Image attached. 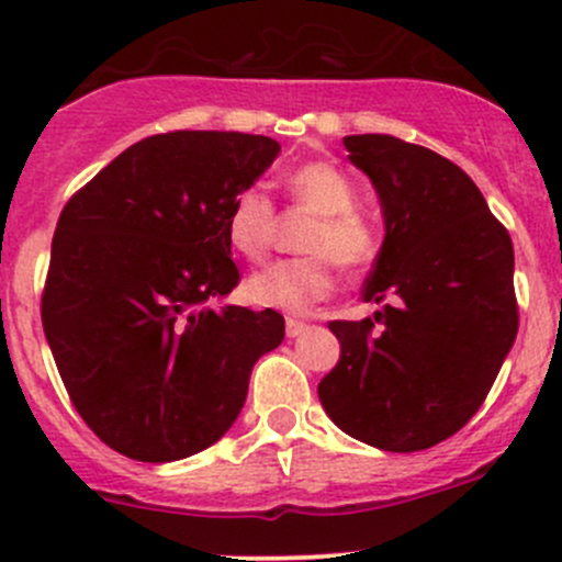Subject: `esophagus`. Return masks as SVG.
<instances>
[{"label":"esophagus","mask_w":562,"mask_h":562,"mask_svg":"<svg viewBox=\"0 0 562 562\" xmlns=\"http://www.w3.org/2000/svg\"><path fill=\"white\" fill-rule=\"evenodd\" d=\"M304 330H306L304 319H295V317H288V319H285V333H288V336H291V338L301 336V333H304Z\"/></svg>","instance_id":"34e87169"}]
</instances>
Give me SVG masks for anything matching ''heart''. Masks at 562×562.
Here are the masks:
<instances>
[{"label":"heart","instance_id":"heart-1","mask_svg":"<svg viewBox=\"0 0 562 562\" xmlns=\"http://www.w3.org/2000/svg\"><path fill=\"white\" fill-rule=\"evenodd\" d=\"M288 191L299 205L317 213L304 237L306 256L285 258L250 277L245 295L256 306L280 312H306L328 299L336 285L333 261L360 269L375 258L379 239L366 215L355 211L357 187L330 162H306L288 176ZM274 202L263 189L248 187L232 200L226 213V239L248 261H261L274 239Z\"/></svg>","mask_w":562,"mask_h":562}]
</instances>
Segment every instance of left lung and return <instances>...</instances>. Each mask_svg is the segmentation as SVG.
I'll return each instance as SVG.
<instances>
[{
	"label": "left lung",
	"mask_w": 562,
	"mask_h": 562,
	"mask_svg": "<svg viewBox=\"0 0 562 562\" xmlns=\"http://www.w3.org/2000/svg\"><path fill=\"white\" fill-rule=\"evenodd\" d=\"M344 146L384 213L362 288L381 310L330 323L341 357L319 381V403L355 440L424 451L477 413L515 344V250L451 159L379 133L347 135Z\"/></svg>",
	"instance_id": "8db88e82"
}]
</instances>
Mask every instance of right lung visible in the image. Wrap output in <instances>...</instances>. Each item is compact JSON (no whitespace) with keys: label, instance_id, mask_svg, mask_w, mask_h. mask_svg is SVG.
Instances as JSON below:
<instances>
[{"label":"right lung","instance_id":"1","mask_svg":"<svg viewBox=\"0 0 562 562\" xmlns=\"http://www.w3.org/2000/svg\"><path fill=\"white\" fill-rule=\"evenodd\" d=\"M277 154L267 135L159 133L66 202L42 325L74 408L116 453L162 464L205 451L285 338L274 310L211 306L239 282L232 200Z\"/></svg>","mask_w":562,"mask_h":562}]
</instances>
